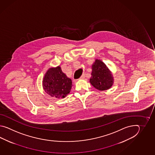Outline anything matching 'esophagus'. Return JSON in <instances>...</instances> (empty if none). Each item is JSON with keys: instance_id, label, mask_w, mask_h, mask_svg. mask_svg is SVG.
Listing matches in <instances>:
<instances>
[{"instance_id": "obj_1", "label": "esophagus", "mask_w": 155, "mask_h": 155, "mask_svg": "<svg viewBox=\"0 0 155 155\" xmlns=\"http://www.w3.org/2000/svg\"><path fill=\"white\" fill-rule=\"evenodd\" d=\"M84 78H85V75H82V76L79 78V80H82V79H84Z\"/></svg>"}]
</instances>
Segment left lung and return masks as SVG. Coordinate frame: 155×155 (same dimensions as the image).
Masks as SVG:
<instances>
[{
	"label": "left lung",
	"mask_w": 155,
	"mask_h": 155,
	"mask_svg": "<svg viewBox=\"0 0 155 155\" xmlns=\"http://www.w3.org/2000/svg\"><path fill=\"white\" fill-rule=\"evenodd\" d=\"M92 73L90 82L95 89L105 91L110 89L114 84L112 73L101 60L96 59L91 66Z\"/></svg>",
	"instance_id": "obj_1"
}]
</instances>
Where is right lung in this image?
<instances>
[{"label":"right lung","mask_w":155,"mask_h":155,"mask_svg":"<svg viewBox=\"0 0 155 155\" xmlns=\"http://www.w3.org/2000/svg\"><path fill=\"white\" fill-rule=\"evenodd\" d=\"M43 89L49 95L57 99H63L68 95L72 87L71 79L63 73L61 67L50 68L44 76Z\"/></svg>","instance_id":"right-lung-1"}]
</instances>
